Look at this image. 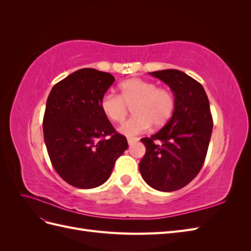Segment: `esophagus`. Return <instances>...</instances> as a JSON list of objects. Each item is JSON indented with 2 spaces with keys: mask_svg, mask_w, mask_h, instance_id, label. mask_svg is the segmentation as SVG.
I'll list each match as a JSON object with an SVG mask.
<instances>
[{
  "mask_svg": "<svg viewBox=\"0 0 251 251\" xmlns=\"http://www.w3.org/2000/svg\"><path fill=\"white\" fill-rule=\"evenodd\" d=\"M139 139L137 137H127V143L128 146H132L135 142H137Z\"/></svg>",
  "mask_w": 251,
  "mask_h": 251,
  "instance_id": "obj_1",
  "label": "esophagus"
}]
</instances>
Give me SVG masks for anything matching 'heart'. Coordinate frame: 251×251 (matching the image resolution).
Instances as JSON below:
<instances>
[{
  "mask_svg": "<svg viewBox=\"0 0 251 251\" xmlns=\"http://www.w3.org/2000/svg\"><path fill=\"white\" fill-rule=\"evenodd\" d=\"M128 107L135 114L120 127L126 136L142 133L151 126H164L175 109V97L169 89L158 88L155 82L130 78L119 85V95L105 94L100 101L104 116L114 124L126 119Z\"/></svg>",
  "mask_w": 251,
  "mask_h": 251,
  "instance_id": "b5f03b06",
  "label": "heart"
}]
</instances>
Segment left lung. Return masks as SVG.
I'll return each instance as SVG.
<instances>
[{
	"instance_id": "1",
	"label": "left lung",
	"mask_w": 251,
	"mask_h": 251,
	"mask_svg": "<svg viewBox=\"0 0 251 251\" xmlns=\"http://www.w3.org/2000/svg\"><path fill=\"white\" fill-rule=\"evenodd\" d=\"M175 95L172 118L160 131L142 138L146 154L139 163L143 180L157 191L174 192L191 182L203 166L212 132L209 101L200 82L184 72H150Z\"/></svg>"
}]
</instances>
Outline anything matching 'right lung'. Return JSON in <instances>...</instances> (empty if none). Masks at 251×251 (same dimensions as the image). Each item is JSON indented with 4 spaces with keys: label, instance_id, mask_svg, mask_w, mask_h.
I'll list each match as a JSON object with an SVG mask.
<instances>
[{
    "label": "right lung",
    "instance_id": "right-lung-1",
    "mask_svg": "<svg viewBox=\"0 0 251 251\" xmlns=\"http://www.w3.org/2000/svg\"><path fill=\"white\" fill-rule=\"evenodd\" d=\"M114 80L110 73L83 68L53 86L48 96L45 143L53 168L74 187L104 183L127 149L126 138L115 131L100 108Z\"/></svg>",
    "mask_w": 251,
    "mask_h": 251
}]
</instances>
